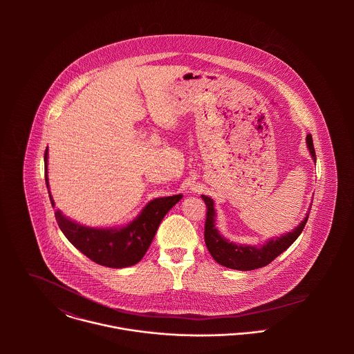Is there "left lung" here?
<instances>
[{
	"instance_id": "obj_1",
	"label": "left lung",
	"mask_w": 354,
	"mask_h": 354,
	"mask_svg": "<svg viewBox=\"0 0 354 354\" xmlns=\"http://www.w3.org/2000/svg\"><path fill=\"white\" fill-rule=\"evenodd\" d=\"M306 146L313 162H316V153H315L310 135L306 136ZM202 199L207 205L204 241L208 252L211 253L214 260L221 266L232 270H240V271H250V270L264 267L268 263H271L277 256L285 252L301 234L304 226L309 216V212H306V216L292 232L285 233L281 237L266 240L259 247L247 245V244H236L225 239L216 229V212L214 207V201L205 195H202Z\"/></svg>"
}]
</instances>
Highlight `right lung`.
<instances>
[{"mask_svg": "<svg viewBox=\"0 0 354 354\" xmlns=\"http://www.w3.org/2000/svg\"><path fill=\"white\" fill-rule=\"evenodd\" d=\"M48 149L45 152V180L51 198L48 177ZM183 195L156 198L147 203L140 214L120 227H90L54 212L57 223L71 244L93 261L110 268H124L139 263L151 245L152 239L169 209L180 202Z\"/></svg>", "mask_w": 354, "mask_h": 354, "instance_id": "right-lung-1", "label": "right lung"}]
</instances>
